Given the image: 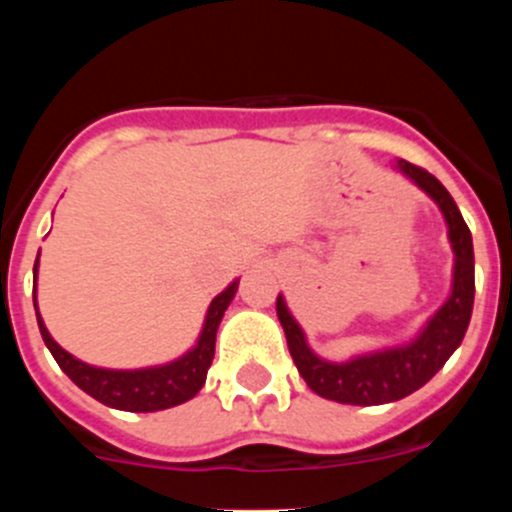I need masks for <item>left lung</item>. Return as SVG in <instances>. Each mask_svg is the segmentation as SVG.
Here are the masks:
<instances>
[{
	"label": "left lung",
	"instance_id": "8db88e82",
	"mask_svg": "<svg viewBox=\"0 0 512 512\" xmlns=\"http://www.w3.org/2000/svg\"><path fill=\"white\" fill-rule=\"evenodd\" d=\"M399 170H404L443 210L448 237H451L453 252H456L451 297L433 314L428 327L414 342L406 347L386 349V352L356 356L347 364H332V361L319 359L307 347L302 329L287 312L285 299L277 297V317L285 329L289 354H292L299 374L314 394L329 401H339V404L379 406L414 394L428 379H433L436 371L448 361V356L461 347L468 322H471L473 294H476L471 230H468L451 193L428 170L418 168L409 160H399Z\"/></svg>",
	"mask_w": 512,
	"mask_h": 512
}]
</instances>
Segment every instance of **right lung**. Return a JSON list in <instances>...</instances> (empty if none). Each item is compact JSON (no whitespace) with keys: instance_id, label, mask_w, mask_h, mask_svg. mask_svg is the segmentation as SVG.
<instances>
[{"instance_id":"add662e5","label":"right lung","mask_w":512,"mask_h":512,"mask_svg":"<svg viewBox=\"0 0 512 512\" xmlns=\"http://www.w3.org/2000/svg\"><path fill=\"white\" fill-rule=\"evenodd\" d=\"M36 265H39V260L34 262V277ZM235 292L237 282H232L225 292H220L218 297L210 302L208 317H205L203 324V334H200L195 349H190L188 354L180 356L173 364L156 366V369H96V366L84 364V361L74 359L69 352H64V349L51 339V334L46 332L39 312H36V322H39L41 339H44V344L49 347L56 364L61 366V371H64L81 391H86V394L94 396L101 404L111 406V409L148 414V411H163L170 409V406L185 404V401L193 399V396L203 389L205 376H208V369L210 364H213L215 356V334H218L220 319H223L227 304L232 302Z\"/></svg>"}]
</instances>
